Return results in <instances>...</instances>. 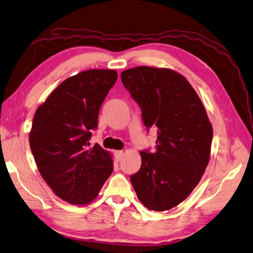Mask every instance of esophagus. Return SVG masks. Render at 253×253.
<instances>
[{
    "label": "esophagus",
    "mask_w": 253,
    "mask_h": 253,
    "mask_svg": "<svg viewBox=\"0 0 253 253\" xmlns=\"http://www.w3.org/2000/svg\"><path fill=\"white\" fill-rule=\"evenodd\" d=\"M114 154H115L116 160H117V161H121L122 158H123V155H124V151H122V150H120V151H115Z\"/></svg>",
    "instance_id": "1"
}]
</instances>
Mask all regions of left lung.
Instances as JSON below:
<instances>
[{"label": "left lung", "instance_id": "left-lung-1", "mask_svg": "<svg viewBox=\"0 0 253 253\" xmlns=\"http://www.w3.org/2000/svg\"><path fill=\"white\" fill-rule=\"evenodd\" d=\"M123 84L142 111L146 127L158 128L157 151H141V168L130 177L137 197L153 211L178 206L206 171L212 125L189 82L173 69L138 66L124 71Z\"/></svg>", "mask_w": 253, "mask_h": 253}]
</instances>
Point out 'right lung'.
Instances as JSON below:
<instances>
[{"label":"right lung","instance_id":"right-lung-1","mask_svg":"<svg viewBox=\"0 0 253 253\" xmlns=\"http://www.w3.org/2000/svg\"><path fill=\"white\" fill-rule=\"evenodd\" d=\"M117 79L114 69H89L64 80L36 111L29 143L37 168L55 195L85 206L113 171L109 151L94 144L100 107Z\"/></svg>","mask_w":253,"mask_h":253}]
</instances>
